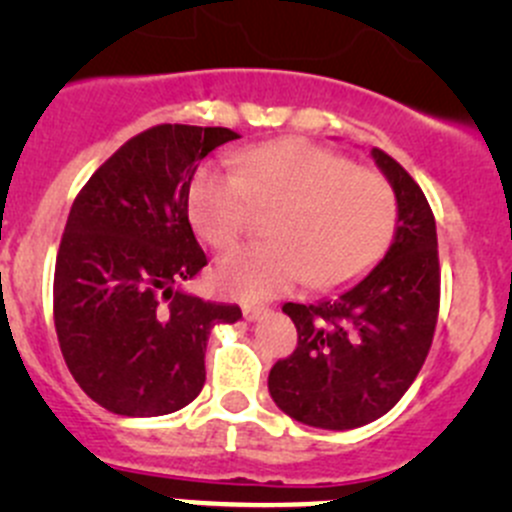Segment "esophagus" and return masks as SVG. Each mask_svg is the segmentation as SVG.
<instances>
[{
	"mask_svg": "<svg viewBox=\"0 0 512 512\" xmlns=\"http://www.w3.org/2000/svg\"><path fill=\"white\" fill-rule=\"evenodd\" d=\"M242 314H245L247 322H255L262 314H267V307H262V304H242Z\"/></svg>",
	"mask_w": 512,
	"mask_h": 512,
	"instance_id": "esophagus-1",
	"label": "esophagus"
}]
</instances>
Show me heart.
<instances>
[{"label": "heart", "instance_id": "1", "mask_svg": "<svg viewBox=\"0 0 512 512\" xmlns=\"http://www.w3.org/2000/svg\"><path fill=\"white\" fill-rule=\"evenodd\" d=\"M235 173L203 168L188 188L200 240L230 250L272 210L270 240L240 247L215 267V285L237 299H270L309 280L339 289L369 275L399 225V198L384 175L302 138L235 153Z\"/></svg>", "mask_w": 512, "mask_h": 512}]
</instances>
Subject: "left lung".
Here are the masks:
<instances>
[{
    "instance_id": "left-lung-1",
    "label": "left lung",
    "mask_w": 512,
    "mask_h": 512,
    "mask_svg": "<svg viewBox=\"0 0 512 512\" xmlns=\"http://www.w3.org/2000/svg\"><path fill=\"white\" fill-rule=\"evenodd\" d=\"M399 198L384 260L347 292L287 302L297 349L270 371L275 404L307 426L347 431L399 404L426 361L441 304L433 210L418 183L381 148L371 151Z\"/></svg>"
}]
</instances>
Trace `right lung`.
<instances>
[{
    "label": "right lung",
    "instance_id": "obj_1",
    "mask_svg": "<svg viewBox=\"0 0 512 512\" xmlns=\"http://www.w3.org/2000/svg\"><path fill=\"white\" fill-rule=\"evenodd\" d=\"M230 128L160 123L123 143L71 205L54 270V327L76 384L111 414L163 416L205 384L215 324L242 317L175 289L208 257L188 220L198 163Z\"/></svg>",
    "mask_w": 512,
    "mask_h": 512
}]
</instances>
